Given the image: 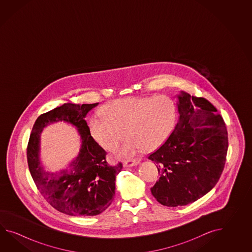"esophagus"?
Segmentation results:
<instances>
[{
    "label": "esophagus",
    "instance_id": "1",
    "mask_svg": "<svg viewBox=\"0 0 252 252\" xmlns=\"http://www.w3.org/2000/svg\"><path fill=\"white\" fill-rule=\"evenodd\" d=\"M140 160L139 158H135V159H128V160H125L124 162V167H130V166H136L139 164Z\"/></svg>",
    "mask_w": 252,
    "mask_h": 252
}]
</instances>
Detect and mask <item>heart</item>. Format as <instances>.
Segmentation results:
<instances>
[{
    "mask_svg": "<svg viewBox=\"0 0 252 252\" xmlns=\"http://www.w3.org/2000/svg\"><path fill=\"white\" fill-rule=\"evenodd\" d=\"M101 113L88 121L89 133L107 150L115 149L127 133L129 137L118 151L122 157L139 149L157 150L170 137L177 120V104L167 95L119 98L105 103Z\"/></svg>",
    "mask_w": 252,
    "mask_h": 252,
    "instance_id": "b5f03b06",
    "label": "heart"
}]
</instances>
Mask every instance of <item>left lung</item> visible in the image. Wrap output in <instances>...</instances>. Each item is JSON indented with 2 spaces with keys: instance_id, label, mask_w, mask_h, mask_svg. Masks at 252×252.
<instances>
[{
  "instance_id": "1",
  "label": "left lung",
  "mask_w": 252,
  "mask_h": 252,
  "mask_svg": "<svg viewBox=\"0 0 252 252\" xmlns=\"http://www.w3.org/2000/svg\"><path fill=\"white\" fill-rule=\"evenodd\" d=\"M177 98V125L149 156L160 175L151 193L170 207L193 203L211 191L224 168L228 150L227 128L217 109L203 97L185 92Z\"/></svg>"
}]
</instances>
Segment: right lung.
<instances>
[{
  "label": "right lung",
  "mask_w": 252,
  "mask_h": 252,
  "mask_svg": "<svg viewBox=\"0 0 252 252\" xmlns=\"http://www.w3.org/2000/svg\"><path fill=\"white\" fill-rule=\"evenodd\" d=\"M98 105L64 103L38 116L28 143L29 169L43 197L55 209L71 216H94L107 209L115 193V178L123 164L110 166L106 151L89 133L86 114ZM72 124L81 135L78 157L63 171L54 173L43 169L39 158L40 135L48 124Z\"/></svg>",
  "instance_id": "add662e5"
}]
</instances>
